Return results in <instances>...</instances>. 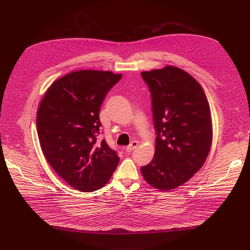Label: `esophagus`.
<instances>
[{
  "instance_id": "34e87169",
  "label": "esophagus",
  "mask_w": 250,
  "mask_h": 250,
  "mask_svg": "<svg viewBox=\"0 0 250 250\" xmlns=\"http://www.w3.org/2000/svg\"><path fill=\"white\" fill-rule=\"evenodd\" d=\"M138 145H139V144H138L137 141H133V142L125 148V150H126L127 152H131V151H133L134 149H136V148L138 147Z\"/></svg>"
}]
</instances>
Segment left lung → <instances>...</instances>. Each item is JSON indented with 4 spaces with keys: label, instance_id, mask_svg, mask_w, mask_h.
Instances as JSON below:
<instances>
[{
    "label": "left lung",
    "instance_id": "left-lung-1",
    "mask_svg": "<svg viewBox=\"0 0 250 250\" xmlns=\"http://www.w3.org/2000/svg\"><path fill=\"white\" fill-rule=\"evenodd\" d=\"M141 75L151 93L157 134L154 157L141 171L150 186L169 191L189 181L209 153V104L199 83L179 67L167 65Z\"/></svg>",
    "mask_w": 250,
    "mask_h": 250
}]
</instances>
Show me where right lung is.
I'll list each match as a JSON object with an SVG mask.
<instances>
[{
    "instance_id": "add662e5",
    "label": "right lung",
    "mask_w": 250,
    "mask_h": 250,
    "mask_svg": "<svg viewBox=\"0 0 250 250\" xmlns=\"http://www.w3.org/2000/svg\"><path fill=\"white\" fill-rule=\"evenodd\" d=\"M122 74L72 71L54 82L37 112L41 148L49 165L82 192L96 191L110 180L119 157L100 134V107Z\"/></svg>"
}]
</instances>
